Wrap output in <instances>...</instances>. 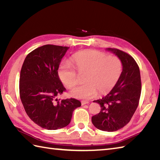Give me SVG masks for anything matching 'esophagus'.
<instances>
[{
    "instance_id": "esophagus-1",
    "label": "esophagus",
    "mask_w": 160,
    "mask_h": 160,
    "mask_svg": "<svg viewBox=\"0 0 160 160\" xmlns=\"http://www.w3.org/2000/svg\"><path fill=\"white\" fill-rule=\"evenodd\" d=\"M89 102H87V101H82V102H81V104H82V105L87 104H89Z\"/></svg>"
}]
</instances>
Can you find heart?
I'll use <instances>...</instances> for the list:
<instances>
[{
  "mask_svg": "<svg viewBox=\"0 0 160 160\" xmlns=\"http://www.w3.org/2000/svg\"><path fill=\"white\" fill-rule=\"evenodd\" d=\"M71 62L78 73L83 74L84 84L71 91L72 96L89 100L96 95H104L111 91L120 78L122 63L119 58L108 56L97 50H84L73 54ZM71 64L63 62L58 69V76L62 82L71 89L79 79Z\"/></svg>",
  "mask_w": 160,
  "mask_h": 160,
  "instance_id": "heart-1",
  "label": "heart"
}]
</instances>
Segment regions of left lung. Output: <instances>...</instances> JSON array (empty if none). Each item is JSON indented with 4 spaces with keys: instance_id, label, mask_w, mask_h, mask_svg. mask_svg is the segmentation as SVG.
<instances>
[{
    "instance_id": "1",
    "label": "left lung",
    "mask_w": 160,
    "mask_h": 160,
    "mask_svg": "<svg viewBox=\"0 0 160 160\" xmlns=\"http://www.w3.org/2000/svg\"><path fill=\"white\" fill-rule=\"evenodd\" d=\"M107 49L120 59L122 71L113 89L106 96L93 101L100 105L101 110L93 115L91 121L100 130L112 132L130 122L139 104L142 84L140 69L133 58L120 49Z\"/></svg>"
}]
</instances>
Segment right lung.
Returning a JSON list of instances; mask_svg holds the SVG:
<instances>
[{"mask_svg":"<svg viewBox=\"0 0 160 160\" xmlns=\"http://www.w3.org/2000/svg\"><path fill=\"white\" fill-rule=\"evenodd\" d=\"M68 47L45 45L30 52L20 71V98L31 120L47 130H56L70 123L73 111L81 106L75 98L58 100L66 90L58 70Z\"/></svg>","mask_w":160,"mask_h":160,"instance_id":"obj_1","label":"right lung"}]
</instances>
